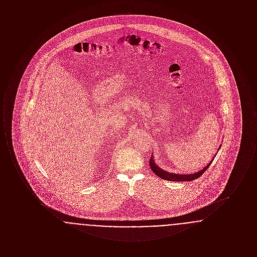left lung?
<instances>
[{
	"label": "left lung",
	"mask_w": 257,
	"mask_h": 257,
	"mask_svg": "<svg viewBox=\"0 0 257 257\" xmlns=\"http://www.w3.org/2000/svg\"><path fill=\"white\" fill-rule=\"evenodd\" d=\"M220 147H221V145L220 146V148L218 149L217 153L219 152ZM217 153L215 154V156L210 161V163L208 164L207 166H205V167H204L203 169H201L200 171L193 172V173H189V174H186V173H185V174H183V173H182V174H181V173H173V172H170V171H164L163 169L160 168L159 166H157V164L155 163V161L153 159V154L151 155L149 165H150V168H151L152 171H153L156 175H158L160 178H162V179H165V180H168V181H192V180H195V179H197L198 177H200V176L203 174V172L206 171L208 168L210 167L211 163L214 161V158L216 157Z\"/></svg>",
	"instance_id": "8db88e82"
}]
</instances>
